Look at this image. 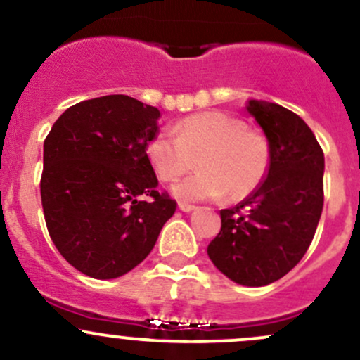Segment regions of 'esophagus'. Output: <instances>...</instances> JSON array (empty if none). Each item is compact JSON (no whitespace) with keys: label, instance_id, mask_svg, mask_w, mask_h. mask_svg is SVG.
<instances>
[{"label":"esophagus","instance_id":"esophagus-1","mask_svg":"<svg viewBox=\"0 0 360 360\" xmlns=\"http://www.w3.org/2000/svg\"><path fill=\"white\" fill-rule=\"evenodd\" d=\"M179 209L183 210V212H191V210H195L196 207L195 205H190V203H184V202H179Z\"/></svg>","mask_w":360,"mask_h":360}]
</instances>
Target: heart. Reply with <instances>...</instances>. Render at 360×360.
Returning <instances> with one entry per match:
<instances>
[{
    "label": "heart",
    "instance_id": "1",
    "mask_svg": "<svg viewBox=\"0 0 360 360\" xmlns=\"http://www.w3.org/2000/svg\"><path fill=\"white\" fill-rule=\"evenodd\" d=\"M174 136H153L146 145L155 174L174 183L195 167L198 172L174 186L183 200H207L224 195L233 202L259 190L269 170V143L243 120L224 112H200L174 126Z\"/></svg>",
    "mask_w": 360,
    "mask_h": 360
}]
</instances>
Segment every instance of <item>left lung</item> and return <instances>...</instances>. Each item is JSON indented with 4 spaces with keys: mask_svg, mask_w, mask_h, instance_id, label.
<instances>
[{
    "mask_svg": "<svg viewBox=\"0 0 360 360\" xmlns=\"http://www.w3.org/2000/svg\"><path fill=\"white\" fill-rule=\"evenodd\" d=\"M247 110L267 136L269 170L259 190L221 210L207 253L238 285L266 286L288 274L312 243L324 203V153L288 108L252 100Z\"/></svg>",
    "mask_w": 360,
    "mask_h": 360,
    "instance_id": "8db88e82",
    "label": "left lung"
}]
</instances>
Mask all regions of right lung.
<instances>
[{"instance_id":"add662e5","label":"right lung","mask_w":360,"mask_h":360,"mask_svg":"<svg viewBox=\"0 0 360 360\" xmlns=\"http://www.w3.org/2000/svg\"><path fill=\"white\" fill-rule=\"evenodd\" d=\"M158 119V108L108 94L72 105L44 139V221L63 259L82 274L112 279L134 269L176 212V200L157 191L146 157Z\"/></svg>"}]
</instances>
